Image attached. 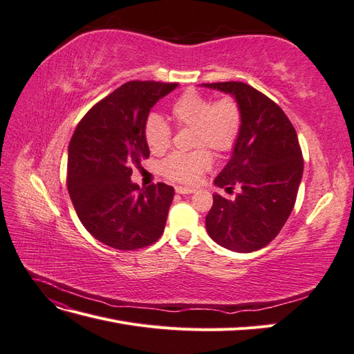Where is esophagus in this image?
Returning a JSON list of instances; mask_svg holds the SVG:
<instances>
[{"label": "esophagus", "instance_id": "esophagus-1", "mask_svg": "<svg viewBox=\"0 0 354 354\" xmlns=\"http://www.w3.org/2000/svg\"><path fill=\"white\" fill-rule=\"evenodd\" d=\"M176 192L178 195H190V194H194V189H190V187H183V186H176Z\"/></svg>", "mask_w": 354, "mask_h": 354}]
</instances>
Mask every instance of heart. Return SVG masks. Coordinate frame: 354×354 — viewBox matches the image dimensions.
Masks as SVG:
<instances>
[{"label": "heart", "mask_w": 354, "mask_h": 354, "mask_svg": "<svg viewBox=\"0 0 354 354\" xmlns=\"http://www.w3.org/2000/svg\"><path fill=\"white\" fill-rule=\"evenodd\" d=\"M171 115L178 127L194 128V145L207 146L217 153H226L236 145L241 131V109L232 97L212 102L208 95L187 91L171 106ZM171 128L156 113L147 118L145 138L152 153H164L171 145ZM212 156L201 147L190 153H173L160 164L164 177L178 183H195L211 167Z\"/></svg>", "instance_id": "1"}]
</instances>
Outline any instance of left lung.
I'll return each instance as SVG.
<instances>
[{"mask_svg": "<svg viewBox=\"0 0 354 354\" xmlns=\"http://www.w3.org/2000/svg\"><path fill=\"white\" fill-rule=\"evenodd\" d=\"M202 85L230 94L241 109L238 142L214 180L236 195H212L207 232L223 248L252 252L270 243L291 216L303 178L301 149L291 121L263 93L234 81Z\"/></svg>", "mask_w": 354, "mask_h": 354, "instance_id": "8db88e82", "label": "left lung"}]
</instances>
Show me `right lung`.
<instances>
[{
    "mask_svg": "<svg viewBox=\"0 0 354 354\" xmlns=\"http://www.w3.org/2000/svg\"><path fill=\"white\" fill-rule=\"evenodd\" d=\"M177 84L130 81L87 112L68 147V190L82 226L115 250H138L162 234L174 187L140 189L133 167L149 158L145 125Z\"/></svg>",
    "mask_w": 354,
    "mask_h": 354,
    "instance_id": "add662e5",
    "label": "right lung"
}]
</instances>
